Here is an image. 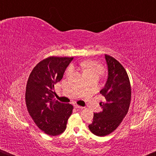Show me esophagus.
Listing matches in <instances>:
<instances>
[{"label":"esophagus","instance_id":"esophagus-1","mask_svg":"<svg viewBox=\"0 0 156 156\" xmlns=\"http://www.w3.org/2000/svg\"><path fill=\"white\" fill-rule=\"evenodd\" d=\"M74 107H75L76 108H80V109H82V108H83L82 106H79V105H77V104H74Z\"/></svg>","mask_w":156,"mask_h":156}]
</instances>
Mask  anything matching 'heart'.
Listing matches in <instances>:
<instances>
[{"instance_id": "obj_1", "label": "heart", "mask_w": 156, "mask_h": 156, "mask_svg": "<svg viewBox=\"0 0 156 156\" xmlns=\"http://www.w3.org/2000/svg\"><path fill=\"white\" fill-rule=\"evenodd\" d=\"M81 67L84 70V73L86 76L90 74H100L103 71L102 67L99 64L93 61L84 62L81 64ZM72 72V67H69L67 70V74H70Z\"/></svg>"}]
</instances>
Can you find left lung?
<instances>
[{
  "mask_svg": "<svg viewBox=\"0 0 156 156\" xmlns=\"http://www.w3.org/2000/svg\"><path fill=\"white\" fill-rule=\"evenodd\" d=\"M108 78L100 93L105 101L100 103L102 111L94 113L93 121L89 125L92 133L105 136L116 130L129 111L131 89L129 76L121 63L105 55Z\"/></svg>",
  "mask_w": 156,
  "mask_h": 156,
  "instance_id": "left-lung-1",
  "label": "left lung"
}]
</instances>
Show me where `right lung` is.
<instances>
[{"instance_id": "right-lung-1", "label": "right lung", "mask_w": 156, "mask_h": 156, "mask_svg": "<svg viewBox=\"0 0 156 156\" xmlns=\"http://www.w3.org/2000/svg\"><path fill=\"white\" fill-rule=\"evenodd\" d=\"M74 57H50L40 62L30 74L25 91L29 114L40 130L57 136L66 129L73 106L53 100L55 84L63 77Z\"/></svg>"}]
</instances>
